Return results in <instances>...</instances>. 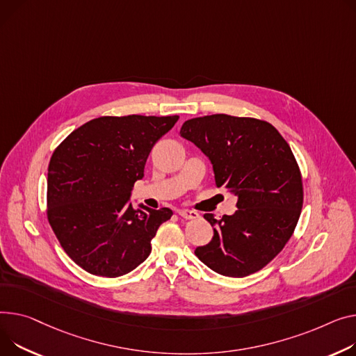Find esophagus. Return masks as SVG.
<instances>
[{"label":"esophagus","instance_id":"obj_1","mask_svg":"<svg viewBox=\"0 0 356 356\" xmlns=\"http://www.w3.org/2000/svg\"><path fill=\"white\" fill-rule=\"evenodd\" d=\"M179 216L180 218H183V219H196V218H199V213L197 211H195V210H188V209H180L179 211Z\"/></svg>","mask_w":356,"mask_h":356}]
</instances>
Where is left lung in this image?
<instances>
[{"label":"left lung","instance_id":"obj_1","mask_svg":"<svg viewBox=\"0 0 356 356\" xmlns=\"http://www.w3.org/2000/svg\"><path fill=\"white\" fill-rule=\"evenodd\" d=\"M180 136L209 157L216 186L238 197L232 216L219 220L206 213L213 238L196 248V256L230 277L265 268L291 239L303 203L302 176L286 140L266 122L227 114L191 118Z\"/></svg>","mask_w":356,"mask_h":356}]
</instances>
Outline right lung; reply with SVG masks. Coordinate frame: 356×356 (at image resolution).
<instances>
[{
    "label": "right lung",
    "mask_w": 356,
    "mask_h": 356,
    "mask_svg": "<svg viewBox=\"0 0 356 356\" xmlns=\"http://www.w3.org/2000/svg\"><path fill=\"white\" fill-rule=\"evenodd\" d=\"M179 115L99 117L54 150L47 179V216L65 253L91 275L123 276L152 252L159 226L173 211L130 197L156 141Z\"/></svg>",
    "instance_id": "obj_1"
}]
</instances>
